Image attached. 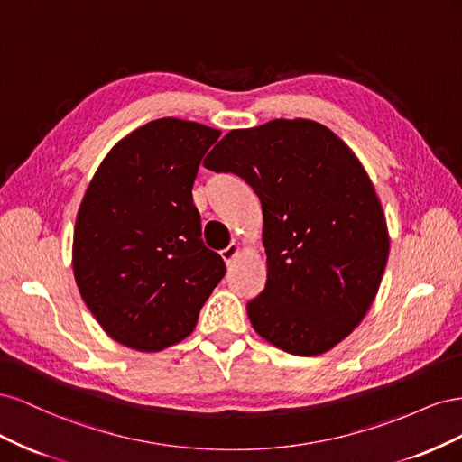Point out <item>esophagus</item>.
I'll return each instance as SVG.
<instances>
[{
  "label": "esophagus",
  "mask_w": 462,
  "mask_h": 462,
  "mask_svg": "<svg viewBox=\"0 0 462 462\" xmlns=\"http://www.w3.org/2000/svg\"><path fill=\"white\" fill-rule=\"evenodd\" d=\"M239 250H241V246H239V245H236V243H231L227 248H223V250H221V258L226 260V263L229 265V263L235 260V256L239 254Z\"/></svg>",
  "instance_id": "34e87169"
}]
</instances>
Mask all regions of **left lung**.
I'll use <instances>...</instances> for the list:
<instances>
[{"label":"left lung","instance_id":"obj_1","mask_svg":"<svg viewBox=\"0 0 462 462\" xmlns=\"http://www.w3.org/2000/svg\"><path fill=\"white\" fill-rule=\"evenodd\" d=\"M204 167L239 175L262 202L268 282L246 304L256 333L297 356L351 335L389 254L382 204L353 150L316 121L273 119L227 133Z\"/></svg>","mask_w":462,"mask_h":462}]
</instances>
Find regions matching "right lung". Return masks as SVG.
I'll use <instances>...</instances> for the list:
<instances>
[{"instance_id": "right-lung-1", "label": "right lung", "mask_w": 462, "mask_h": 462, "mask_svg": "<svg viewBox=\"0 0 462 462\" xmlns=\"http://www.w3.org/2000/svg\"><path fill=\"white\" fill-rule=\"evenodd\" d=\"M219 131L163 117L119 141L80 202L73 272L111 339L153 353L192 333L226 263L200 239L199 165Z\"/></svg>"}]
</instances>
